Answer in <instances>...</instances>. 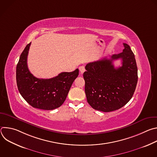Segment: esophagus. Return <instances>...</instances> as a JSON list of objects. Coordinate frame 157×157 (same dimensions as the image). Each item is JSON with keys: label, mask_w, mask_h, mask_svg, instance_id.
<instances>
[{"label": "esophagus", "mask_w": 157, "mask_h": 157, "mask_svg": "<svg viewBox=\"0 0 157 157\" xmlns=\"http://www.w3.org/2000/svg\"><path fill=\"white\" fill-rule=\"evenodd\" d=\"M79 70L81 73H83L85 71V68L84 66H81L79 67Z\"/></svg>", "instance_id": "1"}]
</instances>
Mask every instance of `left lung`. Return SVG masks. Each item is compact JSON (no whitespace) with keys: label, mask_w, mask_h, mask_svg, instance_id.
I'll use <instances>...</instances> for the list:
<instances>
[{"label":"left lung","mask_w":157,"mask_h":157,"mask_svg":"<svg viewBox=\"0 0 157 157\" xmlns=\"http://www.w3.org/2000/svg\"><path fill=\"white\" fill-rule=\"evenodd\" d=\"M109 59L104 58L86 64L83 74L87 102L93 109L107 113L124 106L132 98L138 81L137 66L130 46ZM122 60L116 69L113 61Z\"/></svg>","instance_id":"left-lung-1"}]
</instances>
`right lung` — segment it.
Segmentation results:
<instances>
[{"instance_id": "1", "label": "right lung", "mask_w": 157, "mask_h": 157, "mask_svg": "<svg viewBox=\"0 0 157 157\" xmlns=\"http://www.w3.org/2000/svg\"><path fill=\"white\" fill-rule=\"evenodd\" d=\"M31 43L21 53L16 68L18 89L24 99L32 107L53 110L64 102L71 86L79 75V70L63 72L50 79H39L29 71L27 56Z\"/></svg>"}]
</instances>
